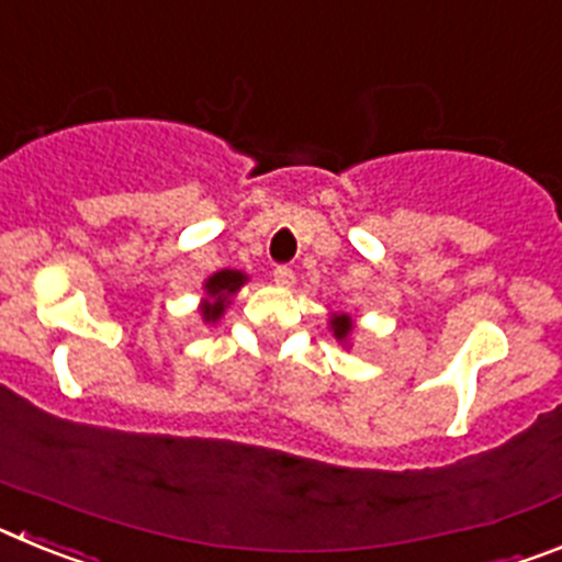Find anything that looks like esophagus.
<instances>
[{
    "label": "esophagus",
    "instance_id": "obj_1",
    "mask_svg": "<svg viewBox=\"0 0 562 562\" xmlns=\"http://www.w3.org/2000/svg\"><path fill=\"white\" fill-rule=\"evenodd\" d=\"M272 281H276L281 290H290V286L295 284V272H292L290 267H276V272H272Z\"/></svg>",
    "mask_w": 562,
    "mask_h": 562
}]
</instances>
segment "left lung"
Here are the masks:
<instances>
[{
    "label": "left lung",
    "instance_id": "8db88e82",
    "mask_svg": "<svg viewBox=\"0 0 562 562\" xmlns=\"http://www.w3.org/2000/svg\"><path fill=\"white\" fill-rule=\"evenodd\" d=\"M357 324L351 321V315H346V312H331L329 315V331L335 335V340L340 342L342 349L346 346H351V335H355Z\"/></svg>",
    "mask_w": 562,
    "mask_h": 562
}]
</instances>
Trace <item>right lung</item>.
<instances>
[{
  "label": "right lung",
  "instance_id": "add662e5",
  "mask_svg": "<svg viewBox=\"0 0 562 562\" xmlns=\"http://www.w3.org/2000/svg\"><path fill=\"white\" fill-rule=\"evenodd\" d=\"M250 278L241 270H220L205 278L202 284V301H200V317L202 324H220L227 306L233 304V297Z\"/></svg>",
  "mask_w": 562,
  "mask_h": 562
}]
</instances>
